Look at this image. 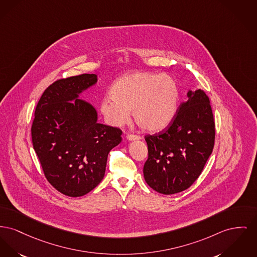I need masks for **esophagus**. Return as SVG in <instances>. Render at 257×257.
I'll return each mask as SVG.
<instances>
[{"instance_id":"obj_1","label":"esophagus","mask_w":257,"mask_h":257,"mask_svg":"<svg viewBox=\"0 0 257 257\" xmlns=\"http://www.w3.org/2000/svg\"><path fill=\"white\" fill-rule=\"evenodd\" d=\"M126 138H127L128 141H136V140H140L141 136L135 135V134H128Z\"/></svg>"}]
</instances>
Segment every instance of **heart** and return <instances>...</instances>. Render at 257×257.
Here are the masks:
<instances>
[{
    "label": "heart",
    "instance_id": "b5f03b06",
    "mask_svg": "<svg viewBox=\"0 0 257 257\" xmlns=\"http://www.w3.org/2000/svg\"><path fill=\"white\" fill-rule=\"evenodd\" d=\"M100 110L105 120L112 126H120L129 119L132 110L134 120L145 131L158 132L175 118L180 88L171 76L149 72L122 76L110 88Z\"/></svg>",
    "mask_w": 257,
    "mask_h": 257
}]
</instances>
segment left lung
<instances>
[{
    "label": "left lung",
    "instance_id": "1",
    "mask_svg": "<svg viewBox=\"0 0 257 257\" xmlns=\"http://www.w3.org/2000/svg\"><path fill=\"white\" fill-rule=\"evenodd\" d=\"M187 97L164 130L145 137L149 149L145 180L165 195L181 192L194 183L214 146L215 124L209 97L201 89L188 91Z\"/></svg>",
    "mask_w": 257,
    "mask_h": 257
}]
</instances>
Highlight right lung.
Returning a JSON list of instances; mask_svg holds the SVG:
<instances>
[{"label": "right lung", "instance_id": "obj_1", "mask_svg": "<svg viewBox=\"0 0 257 257\" xmlns=\"http://www.w3.org/2000/svg\"><path fill=\"white\" fill-rule=\"evenodd\" d=\"M96 82L94 74L61 78L36 106L33 148L46 180L66 196H83L101 182L108 152L122 140L119 128L98 123L96 109L78 99Z\"/></svg>", "mask_w": 257, "mask_h": 257}]
</instances>
